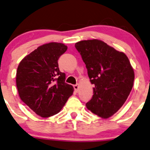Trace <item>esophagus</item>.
Masks as SVG:
<instances>
[{"label":"esophagus","instance_id":"obj_1","mask_svg":"<svg viewBox=\"0 0 150 150\" xmlns=\"http://www.w3.org/2000/svg\"><path fill=\"white\" fill-rule=\"evenodd\" d=\"M74 89L75 92H78V89H79V85H74Z\"/></svg>","mask_w":150,"mask_h":150}]
</instances>
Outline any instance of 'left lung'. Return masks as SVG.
Returning a JSON list of instances; mask_svg holds the SVG:
<instances>
[{"mask_svg":"<svg viewBox=\"0 0 150 150\" xmlns=\"http://www.w3.org/2000/svg\"><path fill=\"white\" fill-rule=\"evenodd\" d=\"M94 85L92 98L86 107L103 118L114 115L127 100L134 80L127 56L97 39L75 44Z\"/></svg>","mask_w":150,"mask_h":150,"instance_id":"1","label":"left lung"}]
</instances>
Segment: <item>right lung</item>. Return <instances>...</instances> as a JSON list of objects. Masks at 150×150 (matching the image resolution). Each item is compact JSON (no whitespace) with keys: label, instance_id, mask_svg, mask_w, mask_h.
<instances>
[{"label":"right lung","instance_id":"add662e5","mask_svg":"<svg viewBox=\"0 0 150 150\" xmlns=\"http://www.w3.org/2000/svg\"><path fill=\"white\" fill-rule=\"evenodd\" d=\"M67 50L60 42L42 45L18 65L16 81L19 96L41 117L58 114L73 94V87L65 82V74L60 71L58 64Z\"/></svg>","mask_w":150,"mask_h":150}]
</instances>
